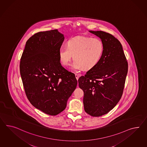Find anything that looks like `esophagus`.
Wrapping results in <instances>:
<instances>
[{"mask_svg": "<svg viewBox=\"0 0 147 147\" xmlns=\"http://www.w3.org/2000/svg\"><path fill=\"white\" fill-rule=\"evenodd\" d=\"M75 77L76 78V79H77V80H78V79H79V76L77 74H75Z\"/></svg>", "mask_w": 147, "mask_h": 147, "instance_id": "esophagus-1", "label": "esophagus"}]
</instances>
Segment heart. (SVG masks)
<instances>
[{
  "label": "heart",
  "instance_id": "heart-1",
  "mask_svg": "<svg viewBox=\"0 0 147 147\" xmlns=\"http://www.w3.org/2000/svg\"><path fill=\"white\" fill-rule=\"evenodd\" d=\"M103 52V44L99 38L77 36L69 39L66 43V47L61 48L59 57L61 64L67 66L72 55L74 60L70 64L72 69L90 70L100 62Z\"/></svg>",
  "mask_w": 147,
  "mask_h": 147
}]
</instances>
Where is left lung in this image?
Segmentation results:
<instances>
[{
	"instance_id": "obj_1",
	"label": "left lung",
	"mask_w": 147,
	"mask_h": 147,
	"mask_svg": "<svg viewBox=\"0 0 147 147\" xmlns=\"http://www.w3.org/2000/svg\"><path fill=\"white\" fill-rule=\"evenodd\" d=\"M89 32L101 39L104 52L100 62L78 79L84 92L86 113L99 117L109 113L120 100L128 71V64L120 42L102 31Z\"/></svg>"
}]
</instances>
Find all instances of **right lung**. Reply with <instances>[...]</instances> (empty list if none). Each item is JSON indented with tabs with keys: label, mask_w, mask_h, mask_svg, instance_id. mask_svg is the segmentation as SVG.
I'll return each instance as SVG.
<instances>
[{
	"label": "right lung",
	"mask_w": 147,
	"mask_h": 147,
	"mask_svg": "<svg viewBox=\"0 0 147 147\" xmlns=\"http://www.w3.org/2000/svg\"><path fill=\"white\" fill-rule=\"evenodd\" d=\"M64 39L57 29L34 34L26 42L20 61V74L29 101L52 116L65 109L77 85L75 74L64 69L59 60Z\"/></svg>",
	"instance_id": "right-lung-1"
}]
</instances>
